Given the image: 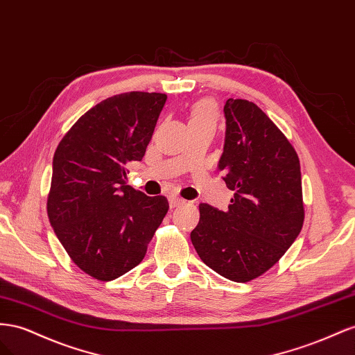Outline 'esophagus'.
Listing matches in <instances>:
<instances>
[{"mask_svg": "<svg viewBox=\"0 0 355 355\" xmlns=\"http://www.w3.org/2000/svg\"><path fill=\"white\" fill-rule=\"evenodd\" d=\"M184 202H186L184 199L177 198V196H171V198H169V207H171V208H177V207H180V205H183Z\"/></svg>", "mask_w": 355, "mask_h": 355, "instance_id": "34e87169", "label": "esophagus"}]
</instances>
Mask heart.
<instances>
[{
	"instance_id": "heart-1",
	"label": "heart",
	"mask_w": 355,
	"mask_h": 355,
	"mask_svg": "<svg viewBox=\"0 0 355 355\" xmlns=\"http://www.w3.org/2000/svg\"><path fill=\"white\" fill-rule=\"evenodd\" d=\"M216 107L211 101H202L199 103L193 111H191L190 116V123H195V121H209V123H216Z\"/></svg>"
}]
</instances>
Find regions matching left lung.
Segmentation results:
<instances>
[{
	"instance_id": "1",
	"label": "left lung",
	"mask_w": 355,
	"mask_h": 355,
	"mask_svg": "<svg viewBox=\"0 0 355 355\" xmlns=\"http://www.w3.org/2000/svg\"><path fill=\"white\" fill-rule=\"evenodd\" d=\"M218 169L235 195L227 211L200 204L190 239L200 260L230 281L260 277L299 236L305 211L300 164L275 123L245 99H227Z\"/></svg>"
}]
</instances>
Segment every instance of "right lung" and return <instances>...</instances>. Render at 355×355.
Wrapping results in <instances>:
<instances>
[{"instance_id": "add662e5", "label": "right lung", "mask_w": 355, "mask_h": 355, "mask_svg": "<svg viewBox=\"0 0 355 355\" xmlns=\"http://www.w3.org/2000/svg\"><path fill=\"white\" fill-rule=\"evenodd\" d=\"M165 94L107 98L60 141L47 199L50 225L76 265L113 281L143 261L168 212L165 196L128 186V165L141 162L165 107Z\"/></svg>"}]
</instances>
